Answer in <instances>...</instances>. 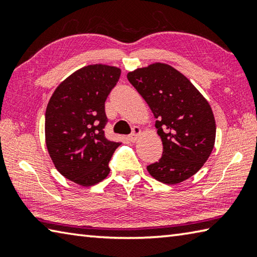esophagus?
I'll return each mask as SVG.
<instances>
[{
    "mask_svg": "<svg viewBox=\"0 0 257 257\" xmlns=\"http://www.w3.org/2000/svg\"><path fill=\"white\" fill-rule=\"evenodd\" d=\"M141 133H142V130H141V128L139 127H137V125H135V127L133 128V132H132V134L129 135V141L130 142H136L137 141V138H138V136L139 135H141Z\"/></svg>",
    "mask_w": 257,
    "mask_h": 257,
    "instance_id": "34e87169",
    "label": "esophagus"
}]
</instances>
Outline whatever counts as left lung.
<instances>
[{"instance_id": "1", "label": "left lung", "mask_w": 257, "mask_h": 257, "mask_svg": "<svg viewBox=\"0 0 257 257\" xmlns=\"http://www.w3.org/2000/svg\"><path fill=\"white\" fill-rule=\"evenodd\" d=\"M127 78L149 104L162 139V156L147 165L150 175L168 185L194 176L214 147L216 128L210 104L182 73L168 64H151L129 72Z\"/></svg>"}]
</instances>
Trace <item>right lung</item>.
Returning a JSON list of instances; mask_svg holds the SVG:
<instances>
[{"mask_svg":"<svg viewBox=\"0 0 257 257\" xmlns=\"http://www.w3.org/2000/svg\"><path fill=\"white\" fill-rule=\"evenodd\" d=\"M120 73V69L104 64L81 68L61 82L47 104V151L56 170L80 186L105 179L108 162L120 145L104 134L105 101Z\"/></svg>","mask_w":257,"mask_h":257,"instance_id":"obj_1","label":"right lung"}]
</instances>
